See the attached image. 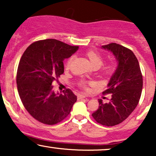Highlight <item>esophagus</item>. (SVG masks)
Here are the masks:
<instances>
[{"mask_svg": "<svg viewBox=\"0 0 156 156\" xmlns=\"http://www.w3.org/2000/svg\"><path fill=\"white\" fill-rule=\"evenodd\" d=\"M86 97H87V96H86L85 94H79V95L78 96V98H79V99H82V98H85Z\"/></svg>", "mask_w": 156, "mask_h": 156, "instance_id": "obj_1", "label": "esophagus"}]
</instances>
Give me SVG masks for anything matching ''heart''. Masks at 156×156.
Listing matches in <instances>:
<instances>
[{
    "label": "heart",
    "instance_id": "obj_1",
    "mask_svg": "<svg viewBox=\"0 0 156 156\" xmlns=\"http://www.w3.org/2000/svg\"><path fill=\"white\" fill-rule=\"evenodd\" d=\"M87 55L88 56L89 59L90 60L91 64H92V66L94 67L99 68L102 64H103V56H102L99 53H98V52L94 51H89L87 53ZM73 58H74V56H71L70 58H69V60L67 61V65H66V67L67 68L70 66V64L72 63L73 60ZM114 69H115V67H114V64H105V65H104L103 67H102V72L104 73V74L109 75V74H112V73L114 72ZM79 85L80 87H83V88H87V83H86L85 81L80 82Z\"/></svg>",
    "mask_w": 156,
    "mask_h": 156
}]
</instances>
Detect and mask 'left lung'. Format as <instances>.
Segmentation results:
<instances>
[{"label":"left lung","instance_id":"1","mask_svg":"<svg viewBox=\"0 0 156 156\" xmlns=\"http://www.w3.org/2000/svg\"><path fill=\"white\" fill-rule=\"evenodd\" d=\"M111 51L118 62L117 68L103 94H112L108 103L98 100L99 107L92 114L97 122L114 126L129 117L137 106L143 86L142 75L137 58L133 51L117 43L102 46Z\"/></svg>","mask_w":156,"mask_h":156}]
</instances>
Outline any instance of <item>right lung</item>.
<instances>
[{"instance_id": "right-lung-1", "label": "right lung", "mask_w": 156, "mask_h": 156, "mask_svg": "<svg viewBox=\"0 0 156 156\" xmlns=\"http://www.w3.org/2000/svg\"><path fill=\"white\" fill-rule=\"evenodd\" d=\"M54 39L30 44L20 60L17 90L27 112L37 121L55 125L69 114L77 96L69 89L55 94L53 83L64 73L63 61L78 51Z\"/></svg>"}]
</instances>
